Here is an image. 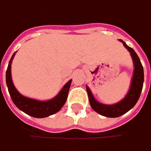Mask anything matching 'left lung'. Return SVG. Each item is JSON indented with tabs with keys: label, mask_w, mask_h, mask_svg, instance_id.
<instances>
[{
	"label": "left lung",
	"mask_w": 151,
	"mask_h": 151,
	"mask_svg": "<svg viewBox=\"0 0 151 151\" xmlns=\"http://www.w3.org/2000/svg\"><path fill=\"white\" fill-rule=\"evenodd\" d=\"M120 42H122L125 47L130 52L134 64V71L132 76V83L127 94L125 96L122 100L118 102L117 104H110V105L104 104L97 101L92 93L91 90L89 89V87L87 86L86 87L91 107L99 115L106 117H119L124 115L127 111H129L139 100L144 84V69L140 62L139 58L132 47H128L122 40H120Z\"/></svg>",
	"instance_id": "1"
}]
</instances>
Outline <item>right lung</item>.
Returning <instances> with one entry per match:
<instances>
[{
  "label": "right lung",
  "instance_id": "obj_1",
  "mask_svg": "<svg viewBox=\"0 0 151 151\" xmlns=\"http://www.w3.org/2000/svg\"><path fill=\"white\" fill-rule=\"evenodd\" d=\"M15 52L13 53L9 61L6 73V86L8 88V92L10 93L12 100L14 103V104L25 114L35 118H44V117L49 116L51 115H53L58 111H59L67 100L72 80H70L64 85L62 90L58 93V94L55 96L53 99L47 101H39L36 99L24 97L19 93V91L14 87L12 81L11 64Z\"/></svg>",
  "mask_w": 151,
  "mask_h": 151
}]
</instances>
